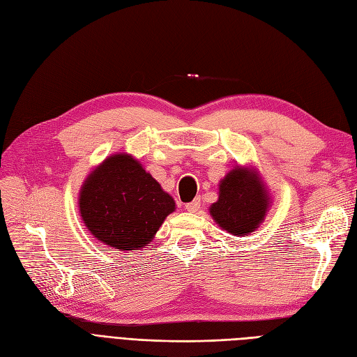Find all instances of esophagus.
Segmentation results:
<instances>
[{"instance_id": "34e87169", "label": "esophagus", "mask_w": 357, "mask_h": 357, "mask_svg": "<svg viewBox=\"0 0 357 357\" xmlns=\"http://www.w3.org/2000/svg\"><path fill=\"white\" fill-rule=\"evenodd\" d=\"M201 207V198H195L192 202L186 204V210L190 211V213H197Z\"/></svg>"}]
</instances>
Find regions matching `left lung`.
Segmentation results:
<instances>
[{
	"label": "left lung",
	"mask_w": 357,
	"mask_h": 357,
	"mask_svg": "<svg viewBox=\"0 0 357 357\" xmlns=\"http://www.w3.org/2000/svg\"><path fill=\"white\" fill-rule=\"evenodd\" d=\"M269 208V195L255 168L235 167L222 178L219 199L210 214L222 229L236 236L256 231Z\"/></svg>",
	"instance_id": "left-lung-1"
}]
</instances>
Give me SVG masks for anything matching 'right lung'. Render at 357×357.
Listing matches in <instances>:
<instances>
[{
	"mask_svg": "<svg viewBox=\"0 0 357 357\" xmlns=\"http://www.w3.org/2000/svg\"><path fill=\"white\" fill-rule=\"evenodd\" d=\"M176 202L128 153L107 158L86 177L79 211L96 240L117 250H138L159 231Z\"/></svg>",
	"mask_w": 357,
	"mask_h": 357,
	"instance_id": "right-lung-1",
	"label": "right lung"
}]
</instances>
